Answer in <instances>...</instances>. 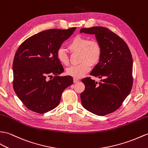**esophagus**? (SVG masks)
<instances>
[{"label": "esophagus", "mask_w": 148, "mask_h": 148, "mask_svg": "<svg viewBox=\"0 0 148 148\" xmlns=\"http://www.w3.org/2000/svg\"><path fill=\"white\" fill-rule=\"evenodd\" d=\"M79 81V79H78L77 78H74V83H76V82Z\"/></svg>", "instance_id": "34e87169"}]
</instances>
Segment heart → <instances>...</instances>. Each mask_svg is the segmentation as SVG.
I'll use <instances>...</instances> for the list:
<instances>
[{
	"label": "heart",
	"instance_id": "1",
	"mask_svg": "<svg viewBox=\"0 0 148 148\" xmlns=\"http://www.w3.org/2000/svg\"><path fill=\"white\" fill-rule=\"evenodd\" d=\"M72 52H79L81 63L67 69V74L74 78H81L90 70L91 64H97L102 55V48L98 41L90 40L88 37L76 36L68 45ZM57 58L63 65L69 64V56L64 48H59L57 51Z\"/></svg>",
	"mask_w": 148,
	"mask_h": 148
}]
</instances>
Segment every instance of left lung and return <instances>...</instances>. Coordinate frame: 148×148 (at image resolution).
Listing matches in <instances>:
<instances>
[{
	"mask_svg": "<svg viewBox=\"0 0 148 148\" xmlns=\"http://www.w3.org/2000/svg\"><path fill=\"white\" fill-rule=\"evenodd\" d=\"M80 33L95 35L101 45V58L90 75L103 78L98 83L90 77L82 79L85 90L81 93V103L88 111L103 116L116 110L131 91L132 55L124 41L106 27L82 28Z\"/></svg>",
	"mask_w": 148,
	"mask_h": 148,
	"instance_id": "left-lung-1",
	"label": "left lung"
}]
</instances>
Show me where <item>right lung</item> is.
Wrapping results in <instances>:
<instances>
[{
  "instance_id": "right-lung-1",
  "label": "right lung",
  "mask_w": 148,
  "mask_h": 148,
  "mask_svg": "<svg viewBox=\"0 0 148 148\" xmlns=\"http://www.w3.org/2000/svg\"><path fill=\"white\" fill-rule=\"evenodd\" d=\"M76 27L43 31L26 40L14 58L13 88L30 110L44 113L56 108L62 92L73 84L70 75L59 76L64 68L57 58V50ZM55 76L49 80L48 77Z\"/></svg>"
}]
</instances>
